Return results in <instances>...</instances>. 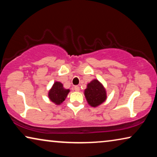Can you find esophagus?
Segmentation results:
<instances>
[{"label": "esophagus", "mask_w": 157, "mask_h": 157, "mask_svg": "<svg viewBox=\"0 0 157 157\" xmlns=\"http://www.w3.org/2000/svg\"><path fill=\"white\" fill-rule=\"evenodd\" d=\"M74 90L75 91H79L80 88H79V86H75L74 87Z\"/></svg>", "instance_id": "esophagus-1"}]
</instances>
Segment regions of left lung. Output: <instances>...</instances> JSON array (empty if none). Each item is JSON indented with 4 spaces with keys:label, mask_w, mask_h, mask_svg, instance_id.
Here are the masks:
<instances>
[{
    "label": "left lung",
    "mask_w": 157,
    "mask_h": 157,
    "mask_svg": "<svg viewBox=\"0 0 157 157\" xmlns=\"http://www.w3.org/2000/svg\"><path fill=\"white\" fill-rule=\"evenodd\" d=\"M83 94L88 104L92 107L100 106L107 98L106 89L97 79H93L88 83Z\"/></svg>",
    "instance_id": "left-lung-1"
}]
</instances>
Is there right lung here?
<instances>
[{"label": "right lung", "mask_w": 157, "mask_h": 157, "mask_svg": "<svg viewBox=\"0 0 157 157\" xmlns=\"http://www.w3.org/2000/svg\"><path fill=\"white\" fill-rule=\"evenodd\" d=\"M70 89L63 87V83L59 81H55L51 89L48 91V98L56 105H61L67 97Z\"/></svg>", "instance_id": "add662e5"}]
</instances>
